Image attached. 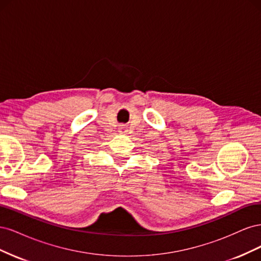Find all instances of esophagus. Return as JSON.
<instances>
[{"label": "esophagus", "instance_id": "esophagus-1", "mask_svg": "<svg viewBox=\"0 0 261 261\" xmlns=\"http://www.w3.org/2000/svg\"><path fill=\"white\" fill-rule=\"evenodd\" d=\"M120 132H121V133H126V132H127V128H126L124 125H122L121 127H120Z\"/></svg>", "mask_w": 261, "mask_h": 261}]
</instances>
